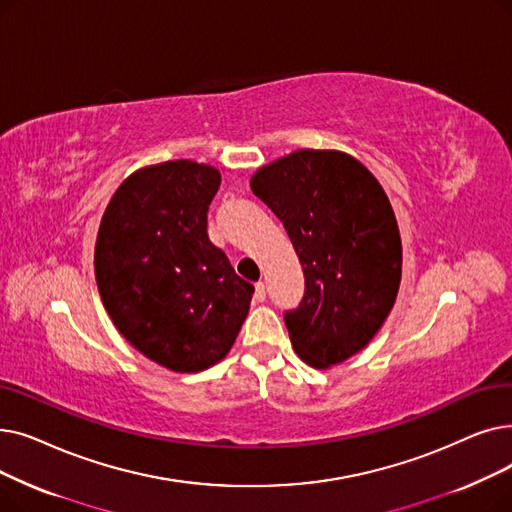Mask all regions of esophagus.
Here are the masks:
<instances>
[{
	"label": "esophagus",
	"mask_w": 512,
	"mask_h": 512,
	"mask_svg": "<svg viewBox=\"0 0 512 512\" xmlns=\"http://www.w3.org/2000/svg\"><path fill=\"white\" fill-rule=\"evenodd\" d=\"M264 298H266V287H264L262 281H258L256 283V291H254V300L256 302H264Z\"/></svg>",
	"instance_id": "esophagus-1"
}]
</instances>
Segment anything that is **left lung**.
<instances>
[{
  "instance_id": "1",
  "label": "left lung",
  "mask_w": 512,
  "mask_h": 512,
  "mask_svg": "<svg viewBox=\"0 0 512 512\" xmlns=\"http://www.w3.org/2000/svg\"><path fill=\"white\" fill-rule=\"evenodd\" d=\"M304 271L300 304L283 312L298 356L327 369L367 346L396 302L402 243L377 179L342 152L300 150L252 177Z\"/></svg>"
}]
</instances>
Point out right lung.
Masks as SVG:
<instances>
[{"mask_svg":"<svg viewBox=\"0 0 512 512\" xmlns=\"http://www.w3.org/2000/svg\"><path fill=\"white\" fill-rule=\"evenodd\" d=\"M221 175L175 160L137 170L110 200L95 243V279L116 329L179 373L227 356L254 285L208 237Z\"/></svg>","mask_w":512,"mask_h":512,"instance_id":"1","label":"right lung"}]
</instances>
